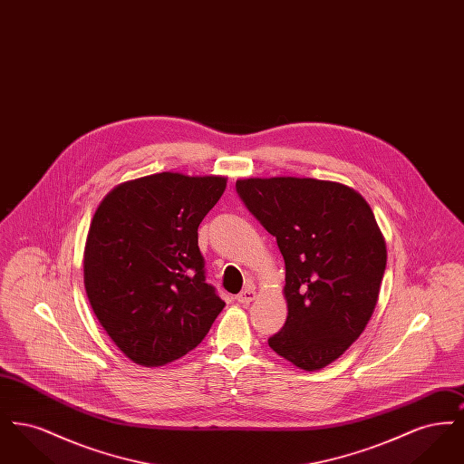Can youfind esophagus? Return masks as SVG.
Returning <instances> with one entry per match:
<instances>
[{
  "label": "esophagus",
  "instance_id": "34e87169",
  "mask_svg": "<svg viewBox=\"0 0 464 464\" xmlns=\"http://www.w3.org/2000/svg\"><path fill=\"white\" fill-rule=\"evenodd\" d=\"M254 299H256V290H254V287H246L237 295V301H238L242 306L250 304Z\"/></svg>",
  "mask_w": 464,
  "mask_h": 464
}]
</instances>
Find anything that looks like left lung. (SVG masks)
Returning <instances> with one entry per match:
<instances>
[{
  "label": "left lung",
  "instance_id": "1",
  "mask_svg": "<svg viewBox=\"0 0 464 464\" xmlns=\"http://www.w3.org/2000/svg\"><path fill=\"white\" fill-rule=\"evenodd\" d=\"M237 191L285 261L287 322L267 344L292 365L320 371L374 313L386 269L374 212L353 188L311 177L238 179Z\"/></svg>",
  "mask_w": 464,
  "mask_h": 464
}]
</instances>
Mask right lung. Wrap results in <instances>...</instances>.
Instances as JSON below:
<instances>
[{
  "instance_id": "obj_1",
  "label": "right lung",
  "mask_w": 464,
  "mask_h": 464,
  "mask_svg": "<svg viewBox=\"0 0 464 464\" xmlns=\"http://www.w3.org/2000/svg\"><path fill=\"white\" fill-rule=\"evenodd\" d=\"M224 176L161 172L118 184L101 201L83 252V282L120 352L161 367L195 350L224 301L205 284L198 226Z\"/></svg>"
}]
</instances>
